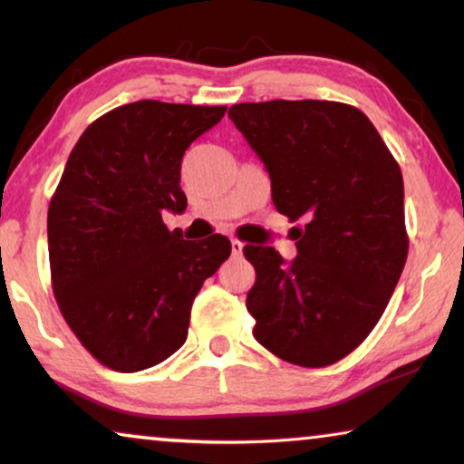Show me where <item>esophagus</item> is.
<instances>
[{"instance_id": "34e87169", "label": "esophagus", "mask_w": 464, "mask_h": 464, "mask_svg": "<svg viewBox=\"0 0 464 464\" xmlns=\"http://www.w3.org/2000/svg\"><path fill=\"white\" fill-rule=\"evenodd\" d=\"M243 249H245V245L240 243L238 238H232V256H243Z\"/></svg>"}]
</instances>
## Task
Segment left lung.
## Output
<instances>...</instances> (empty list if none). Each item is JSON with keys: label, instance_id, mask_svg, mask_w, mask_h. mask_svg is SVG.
Instances as JSON below:
<instances>
[{"label": "left lung", "instance_id": "8db88e82", "mask_svg": "<svg viewBox=\"0 0 464 464\" xmlns=\"http://www.w3.org/2000/svg\"><path fill=\"white\" fill-rule=\"evenodd\" d=\"M227 116L270 175L297 257L245 246L256 268L246 295L253 335L302 367L344 359L382 316L408 257L403 177L376 126L335 101L232 105Z\"/></svg>", "mask_w": 464, "mask_h": 464}]
</instances>
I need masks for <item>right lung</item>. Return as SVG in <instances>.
<instances>
[{"label":"right lung","mask_w":464,"mask_h":464,"mask_svg":"<svg viewBox=\"0 0 464 464\" xmlns=\"http://www.w3.org/2000/svg\"><path fill=\"white\" fill-rule=\"evenodd\" d=\"M226 110L137 101L94 120L69 154L48 207L53 291L110 370L141 372L179 351L196 294L230 257L221 234L183 240L162 221L186 211L183 154Z\"/></svg>","instance_id":"add662e5"}]
</instances>
